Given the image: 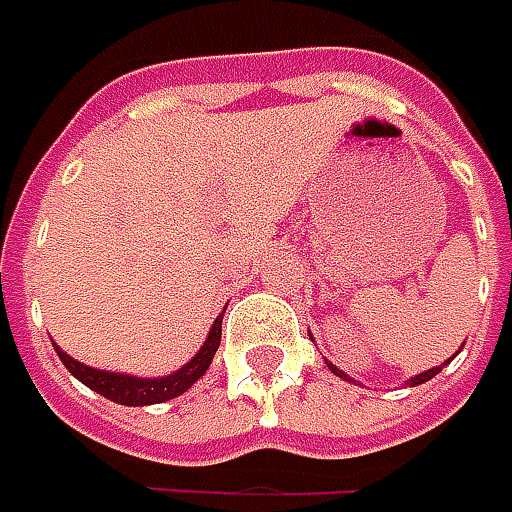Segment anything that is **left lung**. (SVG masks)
I'll use <instances>...</instances> for the list:
<instances>
[{"mask_svg": "<svg viewBox=\"0 0 512 512\" xmlns=\"http://www.w3.org/2000/svg\"><path fill=\"white\" fill-rule=\"evenodd\" d=\"M328 368H331V374H337V377H345V374L340 371V368H337V365H331V362H328ZM439 371H442V365H439V368H431V371H425V374H416V377L411 379V385H422V382H428L431 377H436ZM345 379H348V377H345Z\"/></svg>", "mask_w": 512, "mask_h": 512, "instance_id": "obj_1", "label": "left lung"}]
</instances>
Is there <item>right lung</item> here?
Wrapping results in <instances>:
<instances>
[{"label": "right lung", "mask_w": 512, "mask_h": 512, "mask_svg": "<svg viewBox=\"0 0 512 512\" xmlns=\"http://www.w3.org/2000/svg\"><path fill=\"white\" fill-rule=\"evenodd\" d=\"M221 323L223 314L215 320V326L209 331L201 351L186 362L181 371L161 379H138L127 377V374H113V371H96V368H90L84 362L73 360L70 354H64L59 345H56V354H59V360L67 365V371L73 377L81 379L87 388H93L101 397L113 399L118 405H133V408L135 405H155V402H167V399H175L178 394H184L192 382H198L206 374L209 362H212L218 345H221Z\"/></svg>", "instance_id": "add662e5"}]
</instances>
